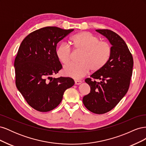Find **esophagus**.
<instances>
[{
    "mask_svg": "<svg viewBox=\"0 0 146 146\" xmlns=\"http://www.w3.org/2000/svg\"><path fill=\"white\" fill-rule=\"evenodd\" d=\"M81 83V80H75V84H76V85H80Z\"/></svg>",
    "mask_w": 146,
    "mask_h": 146,
    "instance_id": "34e87169",
    "label": "esophagus"
}]
</instances>
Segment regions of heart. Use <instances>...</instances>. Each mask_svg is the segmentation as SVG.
<instances>
[{
  "label": "heart",
  "instance_id": "1",
  "mask_svg": "<svg viewBox=\"0 0 146 146\" xmlns=\"http://www.w3.org/2000/svg\"><path fill=\"white\" fill-rule=\"evenodd\" d=\"M73 49L81 52L77 64L64 66L63 73L66 76L80 78L90 71L97 72L107 64L111 55V47L99 37L88 32L75 34L70 39ZM57 58L63 64L70 62L72 56V48L67 43H61L55 50Z\"/></svg>",
  "mask_w": 146,
  "mask_h": 146
}]
</instances>
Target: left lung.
Wrapping results in <instances>:
<instances>
[{"mask_svg":"<svg viewBox=\"0 0 146 146\" xmlns=\"http://www.w3.org/2000/svg\"><path fill=\"white\" fill-rule=\"evenodd\" d=\"M111 44V55L108 63L91 78L85 79L91 90L83 103L90 111L104 114L114 108L129 90L133 72V56L123 39L108 29L96 30Z\"/></svg>","mask_w":146,"mask_h":146,"instance_id":"left-lung-1","label":"left lung"}]
</instances>
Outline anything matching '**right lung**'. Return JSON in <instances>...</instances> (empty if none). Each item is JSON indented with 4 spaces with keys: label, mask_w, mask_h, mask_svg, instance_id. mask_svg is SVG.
I'll use <instances>...</instances> for the list:
<instances>
[{
    "label": "right lung",
    "mask_w": 146,
    "mask_h": 146,
    "mask_svg": "<svg viewBox=\"0 0 146 146\" xmlns=\"http://www.w3.org/2000/svg\"><path fill=\"white\" fill-rule=\"evenodd\" d=\"M74 29L46 27L30 33L21 42L15 60V83L27 104L40 112L55 108L72 78H52L62 68L55 54L57 43Z\"/></svg>",
    "instance_id": "obj_1"
}]
</instances>
